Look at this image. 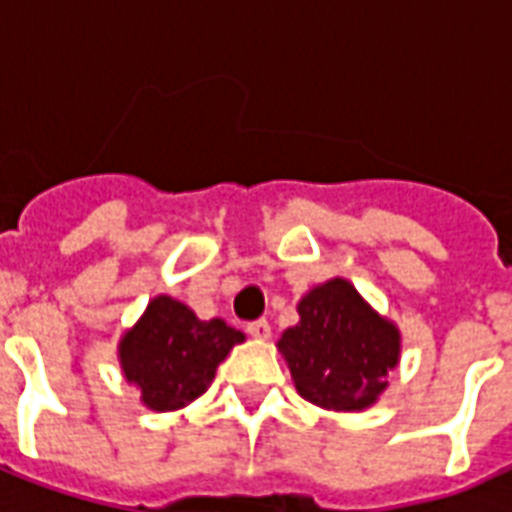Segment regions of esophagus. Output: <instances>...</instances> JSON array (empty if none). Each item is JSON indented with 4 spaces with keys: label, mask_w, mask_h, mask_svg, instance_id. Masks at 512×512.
Returning a JSON list of instances; mask_svg holds the SVG:
<instances>
[{
    "label": "esophagus",
    "mask_w": 512,
    "mask_h": 512,
    "mask_svg": "<svg viewBox=\"0 0 512 512\" xmlns=\"http://www.w3.org/2000/svg\"><path fill=\"white\" fill-rule=\"evenodd\" d=\"M248 334H251L253 339L264 342V339H269V334H272V328H269L267 320H253V323H248Z\"/></svg>",
    "instance_id": "34e87169"
}]
</instances>
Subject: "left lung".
I'll return each instance as SVG.
<instances>
[{
  "label": "left lung",
  "mask_w": 512,
  "mask_h": 512,
  "mask_svg": "<svg viewBox=\"0 0 512 512\" xmlns=\"http://www.w3.org/2000/svg\"><path fill=\"white\" fill-rule=\"evenodd\" d=\"M296 312L299 323L277 339L296 392L326 411L374 406L390 387L387 374L398 366L400 328L344 277L310 288Z\"/></svg>",
  "instance_id": "obj_1"
}]
</instances>
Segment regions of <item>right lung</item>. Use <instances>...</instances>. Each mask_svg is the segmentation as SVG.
<instances>
[{
    "label": "right lung",
    "instance_id": "obj_1",
    "mask_svg": "<svg viewBox=\"0 0 512 512\" xmlns=\"http://www.w3.org/2000/svg\"><path fill=\"white\" fill-rule=\"evenodd\" d=\"M245 334L221 318L200 320L173 296H154L144 315L120 336L117 358L125 382L149 411H181L208 390L216 368Z\"/></svg>",
    "mask_w": 512,
    "mask_h": 512
}]
</instances>
